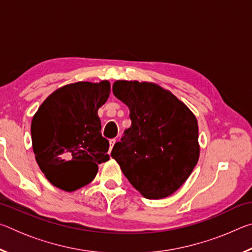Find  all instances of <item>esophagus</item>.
<instances>
[{
	"label": "esophagus",
	"mask_w": 252,
	"mask_h": 252,
	"mask_svg": "<svg viewBox=\"0 0 252 252\" xmlns=\"http://www.w3.org/2000/svg\"><path fill=\"white\" fill-rule=\"evenodd\" d=\"M109 142H110V148H109V152H111V150H112V148H113V146H114V144H116V142H117V140H116V139H111Z\"/></svg>",
	"instance_id": "1"
}]
</instances>
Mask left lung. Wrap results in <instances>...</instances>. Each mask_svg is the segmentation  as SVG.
I'll list each match as a JSON object with an SVG mask.
<instances>
[{
    "label": "left lung",
    "mask_w": 252,
    "mask_h": 252,
    "mask_svg": "<svg viewBox=\"0 0 252 252\" xmlns=\"http://www.w3.org/2000/svg\"><path fill=\"white\" fill-rule=\"evenodd\" d=\"M112 91L129 106L131 126L114 144L111 157L143 197H168L186 182L198 162L197 119L157 84L116 81Z\"/></svg>",
    "instance_id": "1"
}]
</instances>
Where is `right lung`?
I'll return each mask as SVG.
<instances>
[{"label":"right lung","mask_w":252,"mask_h":252,"mask_svg":"<svg viewBox=\"0 0 252 252\" xmlns=\"http://www.w3.org/2000/svg\"><path fill=\"white\" fill-rule=\"evenodd\" d=\"M110 83L67 84L46 97L31 125L35 160L53 186L74 191L90 183L108 161L97 110L108 100Z\"/></svg>","instance_id":"obj_1"}]
</instances>
